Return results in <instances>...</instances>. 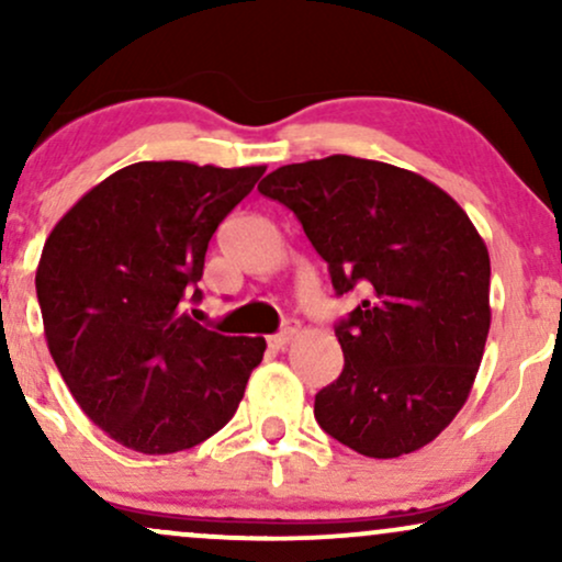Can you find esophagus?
I'll return each mask as SVG.
<instances>
[{"instance_id":"esophagus-1","label":"esophagus","mask_w":562,"mask_h":562,"mask_svg":"<svg viewBox=\"0 0 562 562\" xmlns=\"http://www.w3.org/2000/svg\"><path fill=\"white\" fill-rule=\"evenodd\" d=\"M295 335H299V325H288L285 330L277 333V335H272V338H269V346L277 348V351H282V348H285L290 340L295 338Z\"/></svg>"}]
</instances>
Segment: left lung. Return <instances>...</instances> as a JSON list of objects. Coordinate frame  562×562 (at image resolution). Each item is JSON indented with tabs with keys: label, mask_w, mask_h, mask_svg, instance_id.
<instances>
[{
	"label": "left lung",
	"mask_w": 562,
	"mask_h": 562,
	"mask_svg": "<svg viewBox=\"0 0 562 562\" xmlns=\"http://www.w3.org/2000/svg\"><path fill=\"white\" fill-rule=\"evenodd\" d=\"M259 192L299 216L335 293H367L335 327L346 364L314 398L322 430L375 460L423 449L465 406L492 325L479 229L441 187L380 160L280 166Z\"/></svg>",
	"instance_id": "1"
}]
</instances>
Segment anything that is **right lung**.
Wrapping results in <instances>:
<instances>
[{"label":"right lung","instance_id":"obj_1","mask_svg":"<svg viewBox=\"0 0 562 562\" xmlns=\"http://www.w3.org/2000/svg\"><path fill=\"white\" fill-rule=\"evenodd\" d=\"M263 171L142 160L49 232L36 269L49 353L83 415L121 447H198L232 420L261 364L267 340L209 330L179 303L203 277L211 235Z\"/></svg>","mask_w":562,"mask_h":562}]
</instances>
